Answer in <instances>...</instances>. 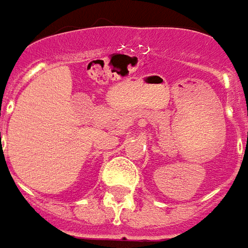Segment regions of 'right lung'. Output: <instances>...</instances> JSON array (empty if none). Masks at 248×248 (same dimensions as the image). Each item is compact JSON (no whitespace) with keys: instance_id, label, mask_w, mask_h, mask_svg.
<instances>
[{"instance_id":"obj_1","label":"right lung","mask_w":248,"mask_h":248,"mask_svg":"<svg viewBox=\"0 0 248 248\" xmlns=\"http://www.w3.org/2000/svg\"><path fill=\"white\" fill-rule=\"evenodd\" d=\"M0 134H1V133H0Z\"/></svg>"}]
</instances>
